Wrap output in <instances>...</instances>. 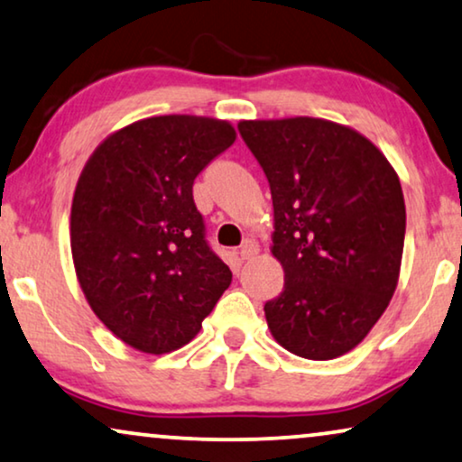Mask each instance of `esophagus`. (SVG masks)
I'll use <instances>...</instances> for the list:
<instances>
[{
    "label": "esophagus",
    "mask_w": 462,
    "mask_h": 462,
    "mask_svg": "<svg viewBox=\"0 0 462 462\" xmlns=\"http://www.w3.org/2000/svg\"><path fill=\"white\" fill-rule=\"evenodd\" d=\"M258 254V244L254 239H245L242 250H239V256H242V261H250V258H254Z\"/></svg>",
    "instance_id": "esophagus-1"
}]
</instances>
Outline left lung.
I'll use <instances>...</instances> for the list:
<instances>
[{
    "label": "left lung",
    "mask_w": 462,
    "mask_h": 462,
    "mask_svg": "<svg viewBox=\"0 0 462 462\" xmlns=\"http://www.w3.org/2000/svg\"><path fill=\"white\" fill-rule=\"evenodd\" d=\"M237 128L273 199L271 254L283 290L264 305L269 330L299 357L345 356L381 319L400 280V176L374 143L330 119H242Z\"/></svg>",
    "instance_id": "1"
}]
</instances>
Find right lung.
I'll return each mask as SVG.
<instances>
[{"label": "right lung", "instance_id": "add662e5", "mask_svg": "<svg viewBox=\"0 0 462 462\" xmlns=\"http://www.w3.org/2000/svg\"><path fill=\"white\" fill-rule=\"evenodd\" d=\"M225 119L157 116L105 138L71 204V256L94 315L132 349H180L231 283L204 237L193 180L236 143Z\"/></svg>", "mask_w": 462, "mask_h": 462}]
</instances>
